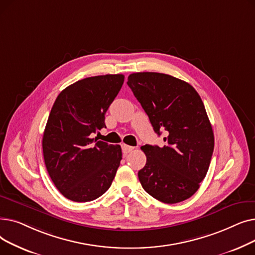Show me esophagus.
Segmentation results:
<instances>
[{
    "label": "esophagus",
    "mask_w": 255,
    "mask_h": 255,
    "mask_svg": "<svg viewBox=\"0 0 255 255\" xmlns=\"http://www.w3.org/2000/svg\"><path fill=\"white\" fill-rule=\"evenodd\" d=\"M133 150H134V148H133V146L128 145V144H125V143L122 144V151H123V153H124L125 155L128 154V153H130V152L133 151Z\"/></svg>",
    "instance_id": "34e87169"
}]
</instances>
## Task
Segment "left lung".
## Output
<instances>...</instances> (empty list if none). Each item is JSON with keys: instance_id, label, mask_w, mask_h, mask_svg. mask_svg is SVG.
Masks as SVG:
<instances>
[{"instance_id": "8db88e82", "label": "left lung", "mask_w": 255, "mask_h": 255, "mask_svg": "<svg viewBox=\"0 0 255 255\" xmlns=\"http://www.w3.org/2000/svg\"><path fill=\"white\" fill-rule=\"evenodd\" d=\"M154 131H164V146L145 144L146 163L138 171L142 188L164 204L191 197L208 172L214 133L205 105L188 83L168 74L137 72L128 76Z\"/></svg>"}]
</instances>
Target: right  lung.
Listing matches in <instances>:
<instances>
[{
    "mask_svg": "<svg viewBox=\"0 0 255 255\" xmlns=\"http://www.w3.org/2000/svg\"><path fill=\"white\" fill-rule=\"evenodd\" d=\"M123 83V74L87 77L64 89L52 105L42 138L44 162L57 189L73 202L105 193L120 166L121 146L91 134L105 127V113Z\"/></svg>",
    "mask_w": 255,
    "mask_h": 255,
    "instance_id": "obj_1",
    "label": "right lung"
}]
</instances>
